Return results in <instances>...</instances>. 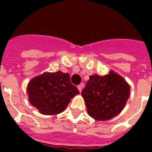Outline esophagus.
Instances as JSON below:
<instances>
[{
	"label": "esophagus",
	"mask_w": 152,
	"mask_h": 152,
	"mask_svg": "<svg viewBox=\"0 0 152 152\" xmlns=\"http://www.w3.org/2000/svg\"><path fill=\"white\" fill-rule=\"evenodd\" d=\"M83 87V83H81V84H80V85L77 86V88H78V90H79V91H80V92H81V91H82Z\"/></svg>",
	"instance_id": "esophagus-1"
}]
</instances>
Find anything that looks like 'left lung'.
<instances>
[{
    "instance_id": "8db88e82",
    "label": "left lung",
    "mask_w": 152,
    "mask_h": 152,
    "mask_svg": "<svg viewBox=\"0 0 152 152\" xmlns=\"http://www.w3.org/2000/svg\"><path fill=\"white\" fill-rule=\"evenodd\" d=\"M129 94V84L113 71L102 76H90L81 92L88 113L97 121L110 120L119 114L125 108Z\"/></svg>"
}]
</instances>
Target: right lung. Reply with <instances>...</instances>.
Returning <instances> with one entry per match:
<instances>
[{
  "label": "right lung",
  "mask_w": 152,
  "mask_h": 152,
  "mask_svg": "<svg viewBox=\"0 0 152 152\" xmlns=\"http://www.w3.org/2000/svg\"><path fill=\"white\" fill-rule=\"evenodd\" d=\"M27 92L31 104L44 115L61 113L72 99L80 94L70 82L69 74L61 71L46 72L31 79Z\"/></svg>",
  "instance_id": "obj_1"
}]
</instances>
